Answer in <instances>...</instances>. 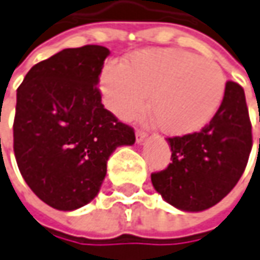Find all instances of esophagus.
<instances>
[{"label": "esophagus", "mask_w": 260, "mask_h": 260, "mask_svg": "<svg viewBox=\"0 0 260 260\" xmlns=\"http://www.w3.org/2000/svg\"><path fill=\"white\" fill-rule=\"evenodd\" d=\"M135 137H137V142L138 144H141V142H144L145 139H146V132H144V131H141V129H138L137 131V134H135Z\"/></svg>", "instance_id": "34e87169"}]
</instances>
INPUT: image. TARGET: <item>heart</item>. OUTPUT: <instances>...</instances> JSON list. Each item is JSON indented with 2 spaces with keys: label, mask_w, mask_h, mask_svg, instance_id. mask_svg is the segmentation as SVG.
I'll return each mask as SVG.
<instances>
[{
  "label": "heart",
  "mask_w": 260,
  "mask_h": 260,
  "mask_svg": "<svg viewBox=\"0 0 260 260\" xmlns=\"http://www.w3.org/2000/svg\"><path fill=\"white\" fill-rule=\"evenodd\" d=\"M223 70L212 59L178 48L145 49L123 63H108L101 91L108 109L128 119L141 112L151 93L160 129L182 137L202 129L225 96Z\"/></svg>",
  "instance_id": "obj_1"
}]
</instances>
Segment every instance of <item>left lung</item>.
I'll return each instance as SVG.
<instances>
[{
  "label": "left lung",
  "instance_id": "1",
  "mask_svg": "<svg viewBox=\"0 0 260 260\" xmlns=\"http://www.w3.org/2000/svg\"><path fill=\"white\" fill-rule=\"evenodd\" d=\"M171 164L151 175L153 188L175 208L201 212L220 202L241 179L252 149L245 91L228 81L218 112L199 132L167 139Z\"/></svg>",
  "mask_w": 260,
  "mask_h": 260
}]
</instances>
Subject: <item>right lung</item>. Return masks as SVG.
I'll list each match as a JSON object with an SVG mask.
<instances>
[{"label": "right lung", "instance_id": "add662e5", "mask_svg": "<svg viewBox=\"0 0 260 260\" xmlns=\"http://www.w3.org/2000/svg\"><path fill=\"white\" fill-rule=\"evenodd\" d=\"M109 49H62L28 71L17 89L14 153L34 193L58 211L98 195L107 162L135 132L104 108L96 88Z\"/></svg>", "mask_w": 260, "mask_h": 260}]
</instances>
